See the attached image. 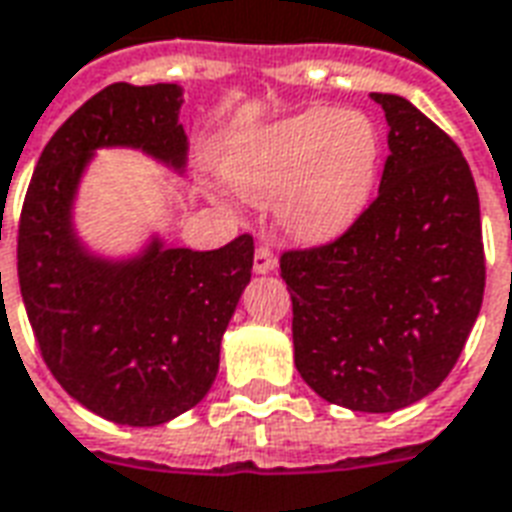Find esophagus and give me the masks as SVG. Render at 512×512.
Returning <instances> with one entry per match:
<instances>
[{
    "mask_svg": "<svg viewBox=\"0 0 512 512\" xmlns=\"http://www.w3.org/2000/svg\"><path fill=\"white\" fill-rule=\"evenodd\" d=\"M252 268H255L257 274H268V271H274V268H276L274 252H271L266 244H260L255 249V260H252Z\"/></svg>",
    "mask_w": 512,
    "mask_h": 512,
    "instance_id": "esophagus-1",
    "label": "esophagus"
}]
</instances>
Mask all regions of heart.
I'll return each instance as SVG.
<instances>
[{
  "instance_id": "1",
  "label": "heart",
  "mask_w": 512,
  "mask_h": 512,
  "mask_svg": "<svg viewBox=\"0 0 512 512\" xmlns=\"http://www.w3.org/2000/svg\"><path fill=\"white\" fill-rule=\"evenodd\" d=\"M382 138L361 111H309L260 132L230 160V179L257 203L282 198L295 236L342 233L372 198Z\"/></svg>"
}]
</instances>
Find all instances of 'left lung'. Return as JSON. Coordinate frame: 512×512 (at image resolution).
I'll return each mask as SVG.
<instances>
[{
	"instance_id": "left-lung-1",
	"label": "left lung",
	"mask_w": 512,
	"mask_h": 512,
	"mask_svg": "<svg viewBox=\"0 0 512 512\" xmlns=\"http://www.w3.org/2000/svg\"><path fill=\"white\" fill-rule=\"evenodd\" d=\"M380 192L342 236L285 249L295 369L317 396L355 412H396L456 366L486 287L480 200L448 132L396 94Z\"/></svg>"
}]
</instances>
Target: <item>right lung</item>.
Returning <instances> with one entry per match:
<instances>
[{"label":"right lung","instance_id":"right-lung-1","mask_svg":"<svg viewBox=\"0 0 512 512\" xmlns=\"http://www.w3.org/2000/svg\"><path fill=\"white\" fill-rule=\"evenodd\" d=\"M179 108L176 83L105 86L48 140L18 219V285L45 366L86 410L121 426H160L206 396L252 276L249 233L211 252L154 241L127 263L75 241L70 206L92 151L135 146L181 168Z\"/></svg>","mask_w":512,"mask_h":512}]
</instances>
